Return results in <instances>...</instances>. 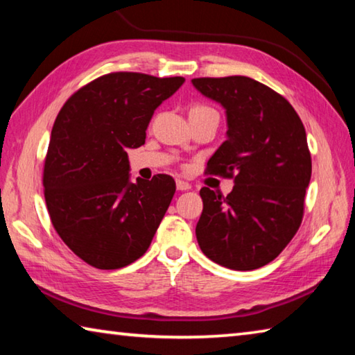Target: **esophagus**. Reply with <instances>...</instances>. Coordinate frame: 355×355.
<instances>
[{"instance_id":"obj_1","label":"esophagus","mask_w":355,"mask_h":355,"mask_svg":"<svg viewBox=\"0 0 355 355\" xmlns=\"http://www.w3.org/2000/svg\"><path fill=\"white\" fill-rule=\"evenodd\" d=\"M177 189L178 191H188V189H191V184L183 182V180H177Z\"/></svg>"}]
</instances>
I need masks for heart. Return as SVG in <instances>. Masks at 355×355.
Returning a JSON list of instances; mask_svg holds the SVG:
<instances>
[{
    "label": "heart",
    "instance_id": "obj_1",
    "mask_svg": "<svg viewBox=\"0 0 355 355\" xmlns=\"http://www.w3.org/2000/svg\"><path fill=\"white\" fill-rule=\"evenodd\" d=\"M213 111H214V110H211V107H208V106L197 105V106L192 107L189 114H202V112H213Z\"/></svg>",
    "mask_w": 355,
    "mask_h": 355
}]
</instances>
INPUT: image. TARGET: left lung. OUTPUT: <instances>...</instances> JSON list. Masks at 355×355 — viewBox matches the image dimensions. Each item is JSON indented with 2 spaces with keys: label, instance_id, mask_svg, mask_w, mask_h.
Returning a JSON list of instances; mask_svg holds the SVG:
<instances>
[{
  "label": "left lung",
  "instance_id": "left-lung-1",
  "mask_svg": "<svg viewBox=\"0 0 355 355\" xmlns=\"http://www.w3.org/2000/svg\"><path fill=\"white\" fill-rule=\"evenodd\" d=\"M191 83L225 110L227 139L207 171L233 177L235 183L227 197L200 189L197 243L220 266L252 271L272 261L302 220L311 177L307 135L294 107L252 78H194Z\"/></svg>",
  "mask_w": 355,
  "mask_h": 355
}]
</instances>
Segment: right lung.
Instances as JSON below:
<instances>
[{
	"label": "right lung",
	"mask_w": 355,
	"mask_h": 355,
	"mask_svg": "<svg viewBox=\"0 0 355 355\" xmlns=\"http://www.w3.org/2000/svg\"><path fill=\"white\" fill-rule=\"evenodd\" d=\"M183 83L117 71L81 87L58 114L44 167L45 203L58 235L94 268L119 269L146 254L171 205L173 178L133 182L127 152L144 146L155 110Z\"/></svg>",
	"instance_id": "right-lung-1"
}]
</instances>
